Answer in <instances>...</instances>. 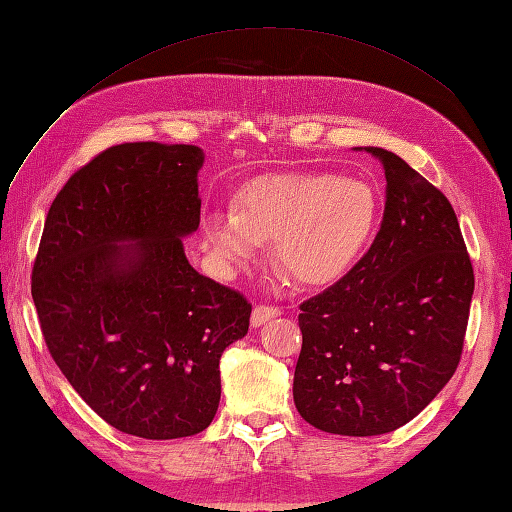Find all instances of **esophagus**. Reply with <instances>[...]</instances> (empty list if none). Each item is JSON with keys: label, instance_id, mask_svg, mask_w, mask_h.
I'll use <instances>...</instances> for the list:
<instances>
[{"label": "esophagus", "instance_id": "1", "mask_svg": "<svg viewBox=\"0 0 512 512\" xmlns=\"http://www.w3.org/2000/svg\"><path fill=\"white\" fill-rule=\"evenodd\" d=\"M275 317H281L279 308H275V306H257L253 310V317H250V323H253V328H259V325H264Z\"/></svg>", "mask_w": 512, "mask_h": 512}]
</instances>
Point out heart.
I'll use <instances>...</instances> for the list:
<instances>
[{
    "label": "heart",
    "mask_w": 512,
    "mask_h": 512,
    "mask_svg": "<svg viewBox=\"0 0 512 512\" xmlns=\"http://www.w3.org/2000/svg\"><path fill=\"white\" fill-rule=\"evenodd\" d=\"M380 202L372 184L332 173H275L250 180L235 211L202 220V235L224 273L255 262L264 242L303 286L345 277L372 239Z\"/></svg>",
    "instance_id": "1"
}]
</instances>
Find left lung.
Here are the masks:
<instances>
[{
    "label": "left lung",
    "instance_id": "left-lung-1",
    "mask_svg": "<svg viewBox=\"0 0 512 512\" xmlns=\"http://www.w3.org/2000/svg\"><path fill=\"white\" fill-rule=\"evenodd\" d=\"M385 171V213L358 264L299 310L297 411L339 436L413 420L458 369L475 275L451 202L405 160L365 147Z\"/></svg>",
    "mask_w": 512,
    "mask_h": 512
}]
</instances>
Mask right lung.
<instances>
[{"mask_svg": "<svg viewBox=\"0 0 512 512\" xmlns=\"http://www.w3.org/2000/svg\"><path fill=\"white\" fill-rule=\"evenodd\" d=\"M202 162L195 145L105 149L54 198L32 266L54 363L107 424L145 440L209 427L220 356L253 310L184 255L182 237L200 226Z\"/></svg>", "mask_w": 512, "mask_h": 512, "instance_id": "right-lung-1", "label": "right lung"}]
</instances>
